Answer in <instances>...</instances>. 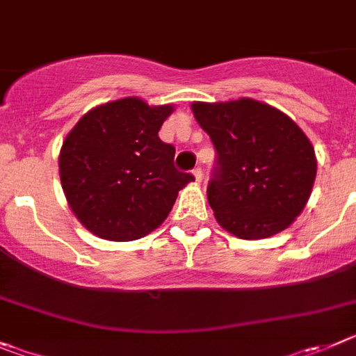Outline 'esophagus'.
<instances>
[{
  "label": "esophagus",
  "mask_w": 356,
  "mask_h": 356,
  "mask_svg": "<svg viewBox=\"0 0 356 356\" xmlns=\"http://www.w3.org/2000/svg\"><path fill=\"white\" fill-rule=\"evenodd\" d=\"M192 175H194L195 181H201V180H203V169H201V168H195L194 171H192Z\"/></svg>",
  "instance_id": "esophagus-1"
}]
</instances>
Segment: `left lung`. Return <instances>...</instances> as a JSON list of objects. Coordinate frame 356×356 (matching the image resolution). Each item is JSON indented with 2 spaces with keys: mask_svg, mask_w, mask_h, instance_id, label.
<instances>
[{
  "mask_svg": "<svg viewBox=\"0 0 356 356\" xmlns=\"http://www.w3.org/2000/svg\"><path fill=\"white\" fill-rule=\"evenodd\" d=\"M192 111L215 148L207 194L217 222L243 240L286 229L314 185L307 136L284 113L252 99L194 102Z\"/></svg>",
  "mask_w": 356,
  "mask_h": 356,
  "instance_id": "left-lung-1",
  "label": "left lung"
}]
</instances>
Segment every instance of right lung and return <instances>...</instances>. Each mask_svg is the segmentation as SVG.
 <instances>
[{
	"mask_svg": "<svg viewBox=\"0 0 356 356\" xmlns=\"http://www.w3.org/2000/svg\"><path fill=\"white\" fill-rule=\"evenodd\" d=\"M171 106L129 97L91 109L60 153V178L72 211L97 236L130 242L161 226L178 192L194 180L175 168V146L159 130Z\"/></svg>",
	"mask_w": 356,
	"mask_h": 356,
	"instance_id": "obj_1",
	"label": "right lung"
}]
</instances>
